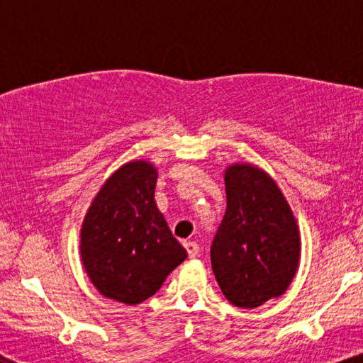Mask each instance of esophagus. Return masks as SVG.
Here are the masks:
<instances>
[{
	"label": "esophagus",
	"instance_id": "obj_1",
	"mask_svg": "<svg viewBox=\"0 0 363 363\" xmlns=\"http://www.w3.org/2000/svg\"><path fill=\"white\" fill-rule=\"evenodd\" d=\"M184 247H186L187 256H189V257H196V256H198V252H199V245L196 244V242H191V240H186V242H184Z\"/></svg>",
	"mask_w": 363,
	"mask_h": 363
}]
</instances>
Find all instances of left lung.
<instances>
[{
  "label": "left lung",
  "mask_w": 363,
  "mask_h": 363,
  "mask_svg": "<svg viewBox=\"0 0 363 363\" xmlns=\"http://www.w3.org/2000/svg\"><path fill=\"white\" fill-rule=\"evenodd\" d=\"M227 211L211 242L215 278L227 301L256 309L294 280L301 239L285 196L261 169L237 164L225 172Z\"/></svg>",
  "instance_id": "1"
}]
</instances>
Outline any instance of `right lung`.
<instances>
[{"label": "right lung", "mask_w": 363, "mask_h": 363, "mask_svg": "<svg viewBox=\"0 0 363 363\" xmlns=\"http://www.w3.org/2000/svg\"><path fill=\"white\" fill-rule=\"evenodd\" d=\"M157 170L129 162L107 179L82 225V261L95 289L135 306L187 257L155 205Z\"/></svg>", "instance_id": "obj_1"}]
</instances>
